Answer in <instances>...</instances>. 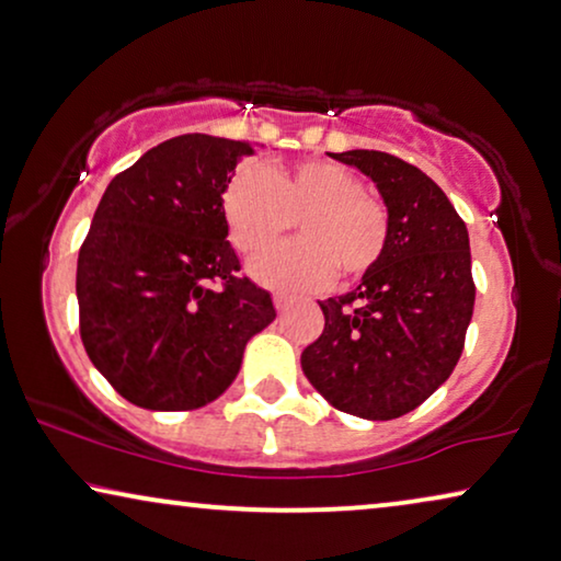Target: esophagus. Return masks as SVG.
Returning <instances> with one entry per match:
<instances>
[{
  "label": "esophagus",
  "mask_w": 561,
  "mask_h": 561,
  "mask_svg": "<svg viewBox=\"0 0 561 561\" xmlns=\"http://www.w3.org/2000/svg\"><path fill=\"white\" fill-rule=\"evenodd\" d=\"M273 304H275V311H278V313H286L288 308H290V298H286V296H275V298H273Z\"/></svg>",
  "instance_id": "1"
}]
</instances>
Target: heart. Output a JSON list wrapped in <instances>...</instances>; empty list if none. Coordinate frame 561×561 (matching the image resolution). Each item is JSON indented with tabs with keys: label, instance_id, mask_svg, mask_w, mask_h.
<instances>
[{
	"label": "heart",
	"instance_id": "obj_1",
	"mask_svg": "<svg viewBox=\"0 0 561 561\" xmlns=\"http://www.w3.org/2000/svg\"><path fill=\"white\" fill-rule=\"evenodd\" d=\"M225 217L234 248L255 255L300 220L304 240L253 261L250 273L280 294H311L334 273L359 280L381 261L389 240L385 202L334 161H304L273 174L263 164L240 169L225 192Z\"/></svg>",
	"mask_w": 561,
	"mask_h": 561
}]
</instances>
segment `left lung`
Returning a JSON list of instances; mask_svg holds the SVG:
<instances>
[{
	"mask_svg": "<svg viewBox=\"0 0 561 561\" xmlns=\"http://www.w3.org/2000/svg\"><path fill=\"white\" fill-rule=\"evenodd\" d=\"M329 157L377 184L389 240L352 294L319 300L327 323L300 367L336 410L394 420L420 408L462 354L476 304L468 230L440 186L408 161L367 149Z\"/></svg>",
	"mask_w": 561,
	"mask_h": 561,
	"instance_id": "1",
	"label": "left lung"
}]
</instances>
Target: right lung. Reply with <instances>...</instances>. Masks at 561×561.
<instances>
[{"label":"right lung","mask_w":561,"mask_h":561,"mask_svg":"<svg viewBox=\"0 0 561 561\" xmlns=\"http://www.w3.org/2000/svg\"><path fill=\"white\" fill-rule=\"evenodd\" d=\"M253 144L184 134L105 186L78 255L80 339L93 367L144 410L184 412L238 377L273 298L227 242L222 194ZM217 282L220 289H213Z\"/></svg>","instance_id":"1"}]
</instances>
